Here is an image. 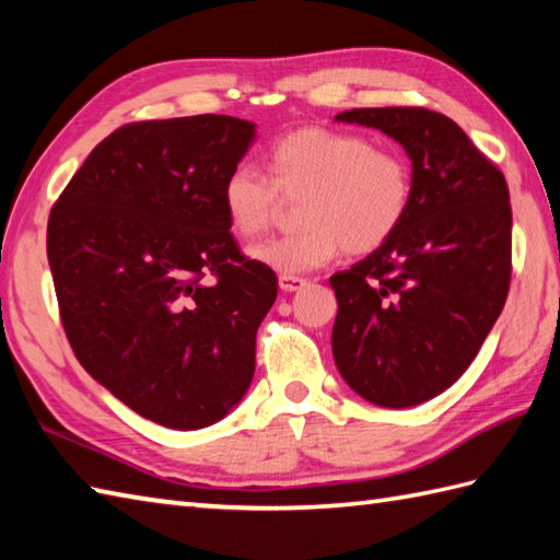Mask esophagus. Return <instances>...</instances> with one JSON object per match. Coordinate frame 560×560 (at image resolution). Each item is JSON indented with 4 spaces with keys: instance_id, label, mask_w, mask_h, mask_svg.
Returning <instances> with one entry per match:
<instances>
[{
    "instance_id": "obj_1",
    "label": "esophagus",
    "mask_w": 560,
    "mask_h": 560,
    "mask_svg": "<svg viewBox=\"0 0 560 560\" xmlns=\"http://www.w3.org/2000/svg\"><path fill=\"white\" fill-rule=\"evenodd\" d=\"M305 283H307V279L295 277V273H281V277H279L281 291H301Z\"/></svg>"
}]
</instances>
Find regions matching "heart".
Segmentation results:
<instances>
[{
	"instance_id": "b5f03b06",
	"label": "heart",
	"mask_w": 560,
	"mask_h": 560,
	"mask_svg": "<svg viewBox=\"0 0 560 560\" xmlns=\"http://www.w3.org/2000/svg\"><path fill=\"white\" fill-rule=\"evenodd\" d=\"M269 177L237 163L221 185L231 231L255 237L271 223L281 197L299 199L301 229L249 249L273 271L301 273L327 265L341 249L368 255L407 221L413 199L409 161L355 132L301 127L269 147Z\"/></svg>"
}]
</instances>
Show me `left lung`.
Masks as SVG:
<instances>
[{
    "label": "left lung",
    "mask_w": 560,
    "mask_h": 560,
    "mask_svg": "<svg viewBox=\"0 0 560 560\" xmlns=\"http://www.w3.org/2000/svg\"><path fill=\"white\" fill-rule=\"evenodd\" d=\"M339 122L383 129L407 149V221L375 253L329 279L341 377L377 407L404 409L457 383L501 315L513 273L505 175L443 113L355 108Z\"/></svg>",
    "instance_id": "8db88e82"
}]
</instances>
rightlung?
Segmentation results:
<instances>
[{
	"instance_id": "obj_1",
	"label": "right lung",
	"mask_w": 560,
	"mask_h": 560,
	"mask_svg": "<svg viewBox=\"0 0 560 560\" xmlns=\"http://www.w3.org/2000/svg\"><path fill=\"white\" fill-rule=\"evenodd\" d=\"M255 125L231 115L129 122L89 153L47 219L59 319L79 363L144 419L195 431L255 375L277 301L241 253L221 185Z\"/></svg>"
}]
</instances>
